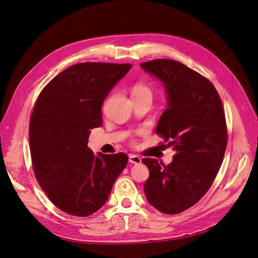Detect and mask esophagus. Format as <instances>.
Returning <instances> with one entry per match:
<instances>
[{
	"instance_id": "1",
	"label": "esophagus",
	"mask_w": 258,
	"mask_h": 258,
	"mask_svg": "<svg viewBox=\"0 0 258 258\" xmlns=\"http://www.w3.org/2000/svg\"><path fill=\"white\" fill-rule=\"evenodd\" d=\"M128 162L133 164H140L141 163V158L137 155H130L128 156Z\"/></svg>"
}]
</instances>
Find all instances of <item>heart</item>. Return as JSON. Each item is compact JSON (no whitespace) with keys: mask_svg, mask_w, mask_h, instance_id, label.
Returning a JSON list of instances; mask_svg holds the SVG:
<instances>
[{"mask_svg":"<svg viewBox=\"0 0 258 258\" xmlns=\"http://www.w3.org/2000/svg\"><path fill=\"white\" fill-rule=\"evenodd\" d=\"M133 99L138 98H153V92L150 86L144 83H136L132 88Z\"/></svg>","mask_w":258,"mask_h":258,"instance_id":"heart-1","label":"heart"}]
</instances>
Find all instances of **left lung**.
I'll list each match as a JSON object with an SVG mask.
<instances>
[{
    "label": "left lung",
    "mask_w": 258,
    "mask_h": 258,
    "mask_svg": "<svg viewBox=\"0 0 258 258\" xmlns=\"http://www.w3.org/2000/svg\"><path fill=\"white\" fill-rule=\"evenodd\" d=\"M140 66L163 85L166 109L156 133L176 152L167 165L142 159L150 171L144 193L156 210L177 214L203 198L220 169L227 148L225 113L214 85L184 64L157 59Z\"/></svg>",
    "instance_id": "left-lung-1"
}]
</instances>
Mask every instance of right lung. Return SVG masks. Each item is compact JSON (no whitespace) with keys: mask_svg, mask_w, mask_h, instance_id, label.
<instances>
[{"mask_svg":"<svg viewBox=\"0 0 258 258\" xmlns=\"http://www.w3.org/2000/svg\"><path fill=\"white\" fill-rule=\"evenodd\" d=\"M131 69L132 64H75L38 97L29 124L32 167L51 203L67 214L97 212L127 164L124 153L95 155L87 143L91 131L103 123L104 100Z\"/></svg>","mask_w":258,"mask_h":258,"instance_id":"add662e5","label":"right lung"}]
</instances>
